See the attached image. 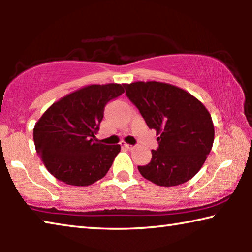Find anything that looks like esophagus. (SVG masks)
Returning a JSON list of instances; mask_svg holds the SVG:
<instances>
[{
  "mask_svg": "<svg viewBox=\"0 0 252 252\" xmlns=\"http://www.w3.org/2000/svg\"><path fill=\"white\" fill-rule=\"evenodd\" d=\"M121 146L126 148V149H129V150H132V149L134 148L133 146H131V144H127V143H126V142H121Z\"/></svg>",
  "mask_w": 252,
  "mask_h": 252,
  "instance_id": "obj_1",
  "label": "esophagus"
}]
</instances>
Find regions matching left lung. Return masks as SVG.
Here are the masks:
<instances>
[{
	"mask_svg": "<svg viewBox=\"0 0 252 252\" xmlns=\"http://www.w3.org/2000/svg\"><path fill=\"white\" fill-rule=\"evenodd\" d=\"M125 88L147 126L159 135V147L151 151V161L138 167L141 176L161 187L189 181L201 169L215 140V127L206 106L172 84L139 81Z\"/></svg>",
	"mask_w": 252,
	"mask_h": 252,
	"instance_id": "obj_1",
	"label": "left lung"
}]
</instances>
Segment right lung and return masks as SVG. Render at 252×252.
<instances>
[{"label": "right lung", "mask_w": 252, "mask_h": 252, "mask_svg": "<svg viewBox=\"0 0 252 252\" xmlns=\"http://www.w3.org/2000/svg\"><path fill=\"white\" fill-rule=\"evenodd\" d=\"M126 84H91L55 102L35 123L33 139L49 172L71 186L103 178L121 150L95 138L104 106L125 92Z\"/></svg>", "instance_id": "add662e5"}]
</instances>
